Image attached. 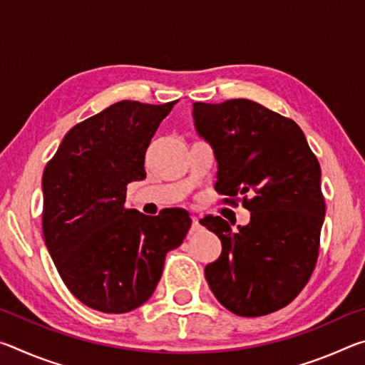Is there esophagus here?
<instances>
[{
	"label": "esophagus",
	"mask_w": 365,
	"mask_h": 365,
	"mask_svg": "<svg viewBox=\"0 0 365 365\" xmlns=\"http://www.w3.org/2000/svg\"><path fill=\"white\" fill-rule=\"evenodd\" d=\"M191 220H193V224H191V232H197L201 228V224H200V217H196V215H193L191 217Z\"/></svg>",
	"instance_id": "esophagus-1"
}]
</instances>
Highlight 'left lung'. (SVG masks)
Returning <instances> with one entry per match:
<instances>
[{
  "instance_id": "obj_1",
  "label": "left lung",
  "mask_w": 365,
  "mask_h": 365,
  "mask_svg": "<svg viewBox=\"0 0 365 365\" xmlns=\"http://www.w3.org/2000/svg\"><path fill=\"white\" fill-rule=\"evenodd\" d=\"M195 128L217 160L215 191L243 197L248 225L233 230L219 215L200 220L222 242L205 275L215 298L242 317L289 304L319 256L325 200L320 164L298 123L251 100L193 103Z\"/></svg>"
}]
</instances>
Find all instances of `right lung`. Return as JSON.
<instances>
[{
	"instance_id": "add662e5",
	"label": "right lung",
	"mask_w": 365,
	"mask_h": 365,
	"mask_svg": "<svg viewBox=\"0 0 365 365\" xmlns=\"http://www.w3.org/2000/svg\"><path fill=\"white\" fill-rule=\"evenodd\" d=\"M177 101L123 100L72 127L43 172V237L61 279L85 306L123 314L151 298L165 255L191 225L185 209L125 207L145 153Z\"/></svg>"
}]
</instances>
